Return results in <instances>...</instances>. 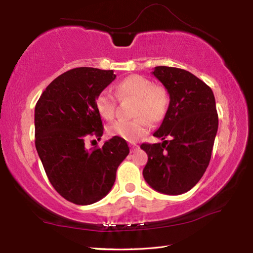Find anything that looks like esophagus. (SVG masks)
Here are the masks:
<instances>
[{
  "mask_svg": "<svg viewBox=\"0 0 253 253\" xmlns=\"http://www.w3.org/2000/svg\"><path fill=\"white\" fill-rule=\"evenodd\" d=\"M130 147H131V151L133 152V151H135V150H137V149H139V145H137V144H135V143H131V145H130Z\"/></svg>",
  "mask_w": 253,
  "mask_h": 253,
  "instance_id": "esophagus-1",
  "label": "esophagus"
}]
</instances>
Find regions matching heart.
<instances>
[{
    "label": "heart",
    "mask_w": 253,
    "mask_h": 253,
    "mask_svg": "<svg viewBox=\"0 0 253 253\" xmlns=\"http://www.w3.org/2000/svg\"><path fill=\"white\" fill-rule=\"evenodd\" d=\"M116 91L120 99H135L133 120H121L108 127L112 136H120L134 142L149 130V121L159 123L165 118L169 106V97L161 85L153 84L150 79L141 75H131L116 84ZM98 113L104 120L111 121L116 116L117 100L109 90L104 89L94 100Z\"/></svg>",
    "instance_id": "1"
}]
</instances>
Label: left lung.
Listing matches in <instances>:
<instances>
[{"instance_id":"8db88e82","label":"left lung","mask_w":253,"mask_h":253,"mask_svg":"<svg viewBox=\"0 0 253 253\" xmlns=\"http://www.w3.org/2000/svg\"><path fill=\"white\" fill-rule=\"evenodd\" d=\"M152 75L168 90L169 106L153 134L163 142L141 145L149 157L143 176L157 192L180 195L199 182L211 161L218 130L215 96L187 70L157 66Z\"/></svg>"}]
</instances>
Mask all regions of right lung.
Instances as JSON below:
<instances>
[{
	"label": "right lung",
	"instance_id": "1",
	"mask_svg": "<svg viewBox=\"0 0 253 253\" xmlns=\"http://www.w3.org/2000/svg\"><path fill=\"white\" fill-rule=\"evenodd\" d=\"M117 76L113 70L79 67L47 85L35 107V146L57 193L76 205L99 202L116 182L127 156L125 139L113 136L100 149L88 150L89 136L103 134L94 100Z\"/></svg>",
	"mask_w": 253,
	"mask_h": 253
}]
</instances>
